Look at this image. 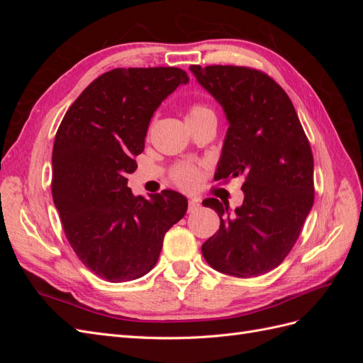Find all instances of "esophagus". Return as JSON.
<instances>
[{
  "instance_id": "1",
  "label": "esophagus",
  "mask_w": 363,
  "mask_h": 363,
  "mask_svg": "<svg viewBox=\"0 0 363 363\" xmlns=\"http://www.w3.org/2000/svg\"><path fill=\"white\" fill-rule=\"evenodd\" d=\"M200 207H201L200 201L196 200V199H192V200H189V203H188V212L192 213V212H195V211H199Z\"/></svg>"
}]
</instances>
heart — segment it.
<instances>
[{
    "mask_svg": "<svg viewBox=\"0 0 363 363\" xmlns=\"http://www.w3.org/2000/svg\"><path fill=\"white\" fill-rule=\"evenodd\" d=\"M208 118H216L215 112L211 107L199 103L191 104L188 108V115H186V119H188V123L191 124L200 123V121ZM171 179L179 188L184 191H194L201 182V172L192 163H179L171 169Z\"/></svg>",
    "mask_w": 363,
    "mask_h": 363,
    "instance_id": "1",
    "label": "heart"
}]
</instances>
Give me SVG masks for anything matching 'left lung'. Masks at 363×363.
<instances>
[{"mask_svg":"<svg viewBox=\"0 0 363 363\" xmlns=\"http://www.w3.org/2000/svg\"><path fill=\"white\" fill-rule=\"evenodd\" d=\"M223 106L228 130L216 182L244 175V203L206 199L219 230L201 247L206 262L240 279L263 276L289 255L313 206V156L288 94L265 72L232 65H192Z\"/></svg>","mask_w":363,"mask_h":363,"instance_id":"8db88e82","label":"left lung"}]
</instances>
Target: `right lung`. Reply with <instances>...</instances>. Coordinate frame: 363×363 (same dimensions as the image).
Listing matches in <instances>:
<instances>
[{"instance_id":"add662e5","label":"right lung","mask_w":363,"mask_h":363,"mask_svg":"<svg viewBox=\"0 0 363 363\" xmlns=\"http://www.w3.org/2000/svg\"><path fill=\"white\" fill-rule=\"evenodd\" d=\"M188 82L180 68H116L87 86L62 119L52 147L54 206L77 257L107 281L151 271L164 233L188 211L179 192L147 200L127 186L152 113Z\"/></svg>"}]
</instances>
